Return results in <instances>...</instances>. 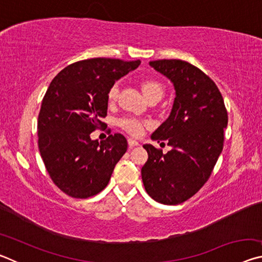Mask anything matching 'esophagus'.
<instances>
[{"label":"esophagus","mask_w":262,"mask_h":262,"mask_svg":"<svg viewBox=\"0 0 262 262\" xmlns=\"http://www.w3.org/2000/svg\"><path fill=\"white\" fill-rule=\"evenodd\" d=\"M128 144H129L130 148H133V147H136V145H139L140 143L137 141H135V140L129 139V140H128Z\"/></svg>","instance_id":"1"}]
</instances>
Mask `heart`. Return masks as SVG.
<instances>
[{"label": "heart", "instance_id": "1", "mask_svg": "<svg viewBox=\"0 0 262 262\" xmlns=\"http://www.w3.org/2000/svg\"><path fill=\"white\" fill-rule=\"evenodd\" d=\"M142 91H143L144 96L149 98V97L155 96V95H161L163 96V86L162 84L154 81V79H147L142 83ZM119 95V84L115 83L110 88L107 92V99L110 103H112L115 99L118 98ZM120 126L125 129L127 133H129L133 136H140L144 130V122L139 120V119L134 118H125L120 120Z\"/></svg>", "mask_w": 262, "mask_h": 262}]
</instances>
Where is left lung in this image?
<instances>
[{"label":"left lung","instance_id":"8db88e82","mask_svg":"<svg viewBox=\"0 0 262 262\" xmlns=\"http://www.w3.org/2000/svg\"><path fill=\"white\" fill-rule=\"evenodd\" d=\"M149 64L173 83L176 98L165 121L151 139L172 150L144 144L148 161L141 170L147 193L163 205H179L196 194L209 179L223 149L228 112L214 81L183 60H157Z\"/></svg>","mask_w":262,"mask_h":262}]
</instances>
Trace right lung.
<instances>
[{
  "label": "right lung",
  "instance_id": "obj_1",
  "mask_svg": "<svg viewBox=\"0 0 262 262\" xmlns=\"http://www.w3.org/2000/svg\"><path fill=\"white\" fill-rule=\"evenodd\" d=\"M140 63L82 60L62 69L48 86L38 117V147L53 183L69 196L86 199L101 192L127 151L121 134L108 130L100 142L90 134L105 126L110 88Z\"/></svg>",
  "mask_w": 262,
  "mask_h": 262
}]
</instances>
